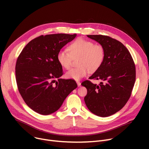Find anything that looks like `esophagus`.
I'll list each match as a JSON object with an SVG mask.
<instances>
[{
    "instance_id": "esophagus-1",
    "label": "esophagus",
    "mask_w": 149,
    "mask_h": 149,
    "mask_svg": "<svg viewBox=\"0 0 149 149\" xmlns=\"http://www.w3.org/2000/svg\"><path fill=\"white\" fill-rule=\"evenodd\" d=\"M77 85H78V86H81V83L79 81H77Z\"/></svg>"
}]
</instances>
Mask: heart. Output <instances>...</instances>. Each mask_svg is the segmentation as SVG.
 <instances>
[{
  "instance_id": "obj_1",
  "label": "heart",
  "mask_w": 149,
  "mask_h": 149,
  "mask_svg": "<svg viewBox=\"0 0 149 149\" xmlns=\"http://www.w3.org/2000/svg\"><path fill=\"white\" fill-rule=\"evenodd\" d=\"M68 50L69 52L66 50L58 51L57 60L62 68L68 69L72 59L79 58V67L70 69L66 73V77L69 79L78 80L86 76L89 71L95 72L102 65L105 58V49L102 45L94 44L83 38H78L73 41L69 45Z\"/></svg>"
}]
</instances>
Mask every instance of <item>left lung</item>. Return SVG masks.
Instances as JSON below:
<instances>
[{
	"mask_svg": "<svg viewBox=\"0 0 149 149\" xmlns=\"http://www.w3.org/2000/svg\"><path fill=\"white\" fill-rule=\"evenodd\" d=\"M87 36L104 46L105 58L89 77L101 82L98 85L88 80L81 83L88 91L84 102L92 113L109 116L121 110L130 98L136 79L135 65L129 50L118 40L107 36Z\"/></svg>",
	"mask_w": 149,
	"mask_h": 149,
	"instance_id": "1",
	"label": "left lung"
}]
</instances>
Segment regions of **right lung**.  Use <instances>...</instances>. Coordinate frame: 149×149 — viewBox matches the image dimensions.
I'll return each instance as SVG.
<instances>
[{
	"label": "right lung",
	"instance_id": "1",
	"mask_svg": "<svg viewBox=\"0 0 149 149\" xmlns=\"http://www.w3.org/2000/svg\"><path fill=\"white\" fill-rule=\"evenodd\" d=\"M77 34H55L38 36L23 49L15 64V79L25 103L42 115L57 111L67 96L77 87L75 80L62 79L58 51Z\"/></svg>",
	"mask_w": 149,
	"mask_h": 149
}]
</instances>
